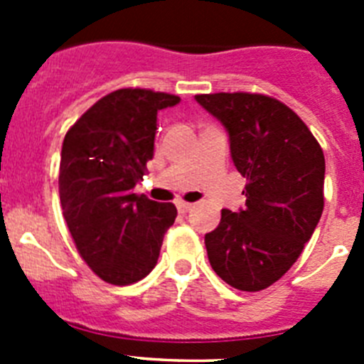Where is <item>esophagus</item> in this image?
I'll return each instance as SVG.
<instances>
[{
	"mask_svg": "<svg viewBox=\"0 0 364 364\" xmlns=\"http://www.w3.org/2000/svg\"><path fill=\"white\" fill-rule=\"evenodd\" d=\"M176 208H178L180 213H188V211L193 210V204H189V202H184V200H176Z\"/></svg>",
	"mask_w": 364,
	"mask_h": 364,
	"instance_id": "1",
	"label": "esophagus"
}]
</instances>
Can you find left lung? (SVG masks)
Masks as SVG:
<instances>
[{"label":"left lung","mask_w":364,"mask_h":364,"mask_svg":"<svg viewBox=\"0 0 364 364\" xmlns=\"http://www.w3.org/2000/svg\"><path fill=\"white\" fill-rule=\"evenodd\" d=\"M230 134L246 208L222 210L205 233L211 268L242 291L264 290L294 266L324 208V154L306 124L279 100L252 92L197 95Z\"/></svg>","instance_id":"1"}]
</instances>
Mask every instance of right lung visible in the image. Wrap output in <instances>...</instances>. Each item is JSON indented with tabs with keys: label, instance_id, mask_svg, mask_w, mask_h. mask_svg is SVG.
<instances>
[{
	"label": "right lung",
	"instance_id": "obj_1",
	"mask_svg": "<svg viewBox=\"0 0 364 364\" xmlns=\"http://www.w3.org/2000/svg\"><path fill=\"white\" fill-rule=\"evenodd\" d=\"M178 102L167 92L118 89L83 112L63 138V218L82 259L109 284L149 275L176 218L175 205L138 197L133 188L153 159L156 114Z\"/></svg>",
	"mask_w": 364,
	"mask_h": 364
}]
</instances>
